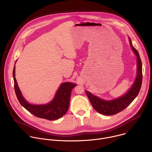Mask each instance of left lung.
<instances>
[{
	"instance_id": "8db88e82",
	"label": "left lung",
	"mask_w": 152,
	"mask_h": 152,
	"mask_svg": "<svg viewBox=\"0 0 152 152\" xmlns=\"http://www.w3.org/2000/svg\"><path fill=\"white\" fill-rule=\"evenodd\" d=\"M130 45L132 52L137 56V76L135 79L128 91L120 97L111 100H104L93 95L85 90L94 109L100 114L105 115H112L123 111L138 96L142 83V63L138 51L133 46L132 41L129 37Z\"/></svg>"
}]
</instances>
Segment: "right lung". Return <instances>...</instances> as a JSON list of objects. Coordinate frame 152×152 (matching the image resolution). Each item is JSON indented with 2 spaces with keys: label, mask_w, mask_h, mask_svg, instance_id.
Returning a JSON list of instances; mask_svg holds the SVG:
<instances>
[{
  "label": "right lung",
  "mask_w": 152,
  "mask_h": 152,
  "mask_svg": "<svg viewBox=\"0 0 152 152\" xmlns=\"http://www.w3.org/2000/svg\"><path fill=\"white\" fill-rule=\"evenodd\" d=\"M16 62L14 64L12 74L15 92L21 105L34 115L48 120L59 119L66 114L69 107L72 90L77 84L69 82L61 83L53 99L49 103L45 104L30 103L24 98L17 84L15 75Z\"/></svg>",
  "instance_id": "1"
}]
</instances>
